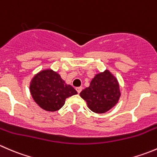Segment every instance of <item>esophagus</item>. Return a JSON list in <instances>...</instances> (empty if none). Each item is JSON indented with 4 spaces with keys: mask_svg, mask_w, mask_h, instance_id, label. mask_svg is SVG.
I'll use <instances>...</instances> for the list:
<instances>
[{
    "mask_svg": "<svg viewBox=\"0 0 157 157\" xmlns=\"http://www.w3.org/2000/svg\"><path fill=\"white\" fill-rule=\"evenodd\" d=\"M82 89H83V87H82V86H79V87H77V88H76V90H77V93H80V92H81Z\"/></svg>",
    "mask_w": 157,
    "mask_h": 157,
    "instance_id": "34e87169",
    "label": "esophagus"
}]
</instances>
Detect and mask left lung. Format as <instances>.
<instances>
[{
    "mask_svg": "<svg viewBox=\"0 0 157 157\" xmlns=\"http://www.w3.org/2000/svg\"><path fill=\"white\" fill-rule=\"evenodd\" d=\"M88 108L98 114L108 112L116 105L121 96L118 79L109 70L95 74L90 86L80 93Z\"/></svg>",
    "mask_w": 157,
    "mask_h": 157,
    "instance_id": "1",
    "label": "left lung"
}]
</instances>
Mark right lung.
Returning a JSON list of instances; mask_svg holds the SVG:
<instances>
[{"label":"right lung","mask_w":157,"mask_h":157,"mask_svg":"<svg viewBox=\"0 0 157 157\" xmlns=\"http://www.w3.org/2000/svg\"><path fill=\"white\" fill-rule=\"evenodd\" d=\"M29 91L40 108L52 112L62 108L67 98L77 94L72 86L67 84L58 72L51 68L41 70L33 76Z\"/></svg>","instance_id":"obj_1"}]
</instances>
